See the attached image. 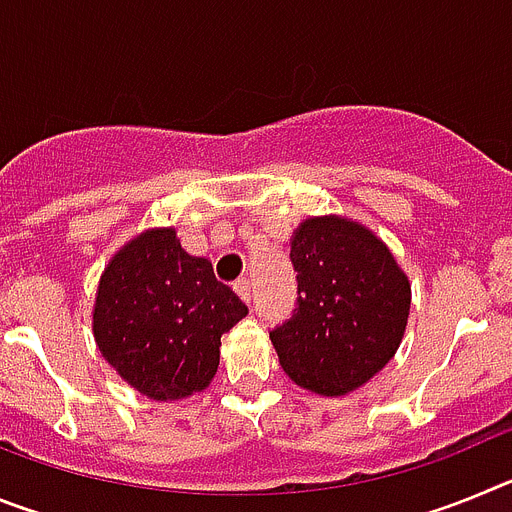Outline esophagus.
<instances>
[{
    "mask_svg": "<svg viewBox=\"0 0 512 512\" xmlns=\"http://www.w3.org/2000/svg\"><path fill=\"white\" fill-rule=\"evenodd\" d=\"M235 292H238V295H241V300H246V302H251L253 300V287H251V279H238V282H235Z\"/></svg>",
    "mask_w": 512,
    "mask_h": 512,
    "instance_id": "esophagus-1",
    "label": "esophagus"
}]
</instances>
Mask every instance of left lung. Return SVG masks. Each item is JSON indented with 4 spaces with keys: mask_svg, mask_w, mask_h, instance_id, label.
Wrapping results in <instances>:
<instances>
[{
    "mask_svg": "<svg viewBox=\"0 0 512 512\" xmlns=\"http://www.w3.org/2000/svg\"><path fill=\"white\" fill-rule=\"evenodd\" d=\"M295 310L269 330L300 387L346 395L374 377L402 341L410 284L377 235L341 217H310L292 238Z\"/></svg>",
    "mask_w": 512,
    "mask_h": 512,
    "instance_id": "left-lung-1",
    "label": "left lung"
}]
</instances>
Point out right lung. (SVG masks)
Wrapping results in <instances>:
<instances>
[{
  "mask_svg": "<svg viewBox=\"0 0 512 512\" xmlns=\"http://www.w3.org/2000/svg\"><path fill=\"white\" fill-rule=\"evenodd\" d=\"M248 315L207 259L189 256L171 228L130 241L104 269L94 338L120 377L153 400L205 390L220 338Z\"/></svg>",
  "mask_w": 512,
  "mask_h": 512,
  "instance_id": "right-lung-1",
  "label": "right lung"
}]
</instances>
